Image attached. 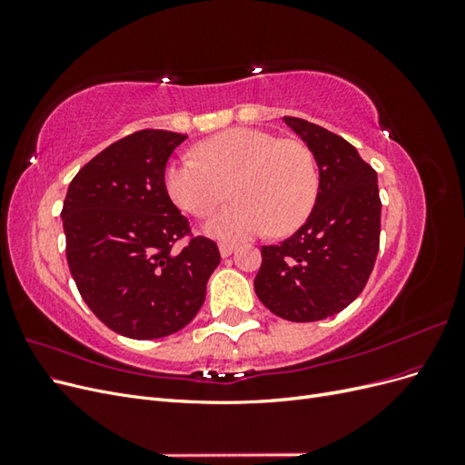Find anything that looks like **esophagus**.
Returning <instances> with one entry per match:
<instances>
[{
    "instance_id": "34e87169",
    "label": "esophagus",
    "mask_w": 465,
    "mask_h": 465,
    "mask_svg": "<svg viewBox=\"0 0 465 465\" xmlns=\"http://www.w3.org/2000/svg\"><path fill=\"white\" fill-rule=\"evenodd\" d=\"M234 244H231V242H221L219 244V252H221V256L223 258H227V256H231L232 254V252H234Z\"/></svg>"
}]
</instances>
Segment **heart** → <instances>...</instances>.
I'll list each match as a JSON object with an SVG mask.
<instances>
[{"instance_id": "b5f03b06", "label": "heart", "mask_w": 465, "mask_h": 465, "mask_svg": "<svg viewBox=\"0 0 465 465\" xmlns=\"http://www.w3.org/2000/svg\"><path fill=\"white\" fill-rule=\"evenodd\" d=\"M195 159H182L166 171L171 200L186 213L205 219L232 195L236 205L209 223L207 231L236 241L270 227L285 234L311 213L318 171L311 149L281 142L273 134L234 128L211 135L195 147Z\"/></svg>"}]
</instances>
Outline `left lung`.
Returning <instances> with one entry per match:
<instances>
[{
	"label": "left lung",
	"mask_w": 465,
	"mask_h": 465,
	"mask_svg": "<svg viewBox=\"0 0 465 465\" xmlns=\"http://www.w3.org/2000/svg\"><path fill=\"white\" fill-rule=\"evenodd\" d=\"M312 151L320 186L312 213L283 242L262 246L254 289L263 306L289 322L341 312L362 292L380 248L376 171L343 137L285 116Z\"/></svg>",
	"instance_id": "1"
}]
</instances>
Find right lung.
<instances>
[{"label":"right lung","instance_id":"right-lung-1","mask_svg":"<svg viewBox=\"0 0 465 465\" xmlns=\"http://www.w3.org/2000/svg\"><path fill=\"white\" fill-rule=\"evenodd\" d=\"M186 137H122L81 168L64 200L65 256L79 294L106 328L132 340L188 326L221 262L217 244L192 232L166 192V161ZM182 240L184 247L172 248Z\"/></svg>","mask_w":465,"mask_h":465}]
</instances>
